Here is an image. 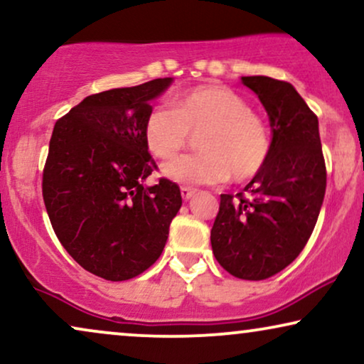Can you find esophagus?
I'll use <instances>...</instances> for the list:
<instances>
[{"label": "esophagus", "instance_id": "34e87169", "mask_svg": "<svg viewBox=\"0 0 364 364\" xmlns=\"http://www.w3.org/2000/svg\"><path fill=\"white\" fill-rule=\"evenodd\" d=\"M196 192H197L196 188H192V187H181V196H182V199H186V200H188L191 197H193V193H196Z\"/></svg>", "mask_w": 364, "mask_h": 364}]
</instances>
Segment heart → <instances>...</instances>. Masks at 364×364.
<instances>
[{"label":"heart","mask_w":364,"mask_h":364,"mask_svg":"<svg viewBox=\"0 0 364 364\" xmlns=\"http://www.w3.org/2000/svg\"><path fill=\"white\" fill-rule=\"evenodd\" d=\"M202 154L182 155L165 164L162 173L182 186H209L232 177L247 182L261 173L271 157V132L242 97L223 85H205L159 105L145 122V141L157 159H172L192 135Z\"/></svg>","instance_id":"obj_1"}]
</instances>
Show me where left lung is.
<instances>
[{"mask_svg": "<svg viewBox=\"0 0 364 364\" xmlns=\"http://www.w3.org/2000/svg\"><path fill=\"white\" fill-rule=\"evenodd\" d=\"M242 83L269 115L271 157L244 192L220 196L210 242L229 274L262 281L308 244L326 192V164L318 117L291 83L269 77H242Z\"/></svg>", "mask_w": 364, "mask_h": 364, "instance_id": "8db88e82", "label": "left lung"}]
</instances>
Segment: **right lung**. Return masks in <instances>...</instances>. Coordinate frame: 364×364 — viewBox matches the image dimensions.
Segmentation results:
<instances>
[{
  "instance_id": "add662e5",
  "label": "right lung",
  "mask_w": 364,
  "mask_h": 364,
  "mask_svg": "<svg viewBox=\"0 0 364 364\" xmlns=\"http://www.w3.org/2000/svg\"><path fill=\"white\" fill-rule=\"evenodd\" d=\"M171 83L155 78L90 95L51 134L41 182L51 228L85 271L107 281L147 271L182 205L168 178L141 186L157 171L145 141L149 102Z\"/></svg>"
}]
</instances>
